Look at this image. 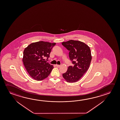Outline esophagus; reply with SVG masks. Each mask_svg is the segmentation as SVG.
I'll return each instance as SVG.
<instances>
[{
  "mask_svg": "<svg viewBox=\"0 0 120 120\" xmlns=\"http://www.w3.org/2000/svg\"><path fill=\"white\" fill-rule=\"evenodd\" d=\"M56 67H61V65H58V64H56Z\"/></svg>",
  "mask_w": 120,
  "mask_h": 120,
  "instance_id": "1",
  "label": "esophagus"
}]
</instances>
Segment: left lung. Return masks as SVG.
I'll list each match as a JSON object with an SVG mask.
<instances>
[{
    "mask_svg": "<svg viewBox=\"0 0 120 120\" xmlns=\"http://www.w3.org/2000/svg\"><path fill=\"white\" fill-rule=\"evenodd\" d=\"M62 45L69 51V57L74 64L69 66L63 74L64 78L68 82H77L86 72L90 65L92 56L89 47L78 40L64 42Z\"/></svg>",
    "mask_w": 120,
    "mask_h": 120,
    "instance_id": "obj_1",
    "label": "left lung"
}]
</instances>
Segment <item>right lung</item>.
I'll return each instance as SVG.
<instances>
[{"label":"right lung","mask_w":120,"mask_h":120,"mask_svg":"<svg viewBox=\"0 0 120 120\" xmlns=\"http://www.w3.org/2000/svg\"><path fill=\"white\" fill-rule=\"evenodd\" d=\"M56 43L39 41L29 45L23 51L22 61L26 71L34 80L40 81L47 78L53 68L44 57L50 56Z\"/></svg>","instance_id":"obj_1"}]
</instances>
